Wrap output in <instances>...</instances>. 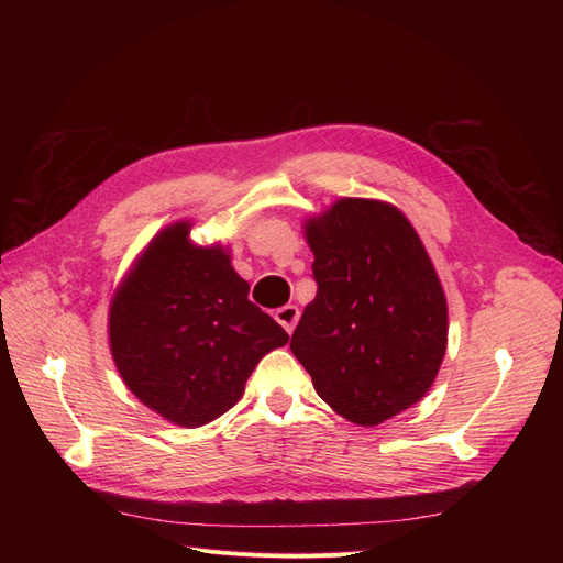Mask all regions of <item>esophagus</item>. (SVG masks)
Returning <instances> with one entry per match:
<instances>
[{
  "mask_svg": "<svg viewBox=\"0 0 563 563\" xmlns=\"http://www.w3.org/2000/svg\"><path fill=\"white\" fill-rule=\"evenodd\" d=\"M275 319L282 323V327H284L288 333H294L296 323H298V319H300V310L296 308V305H284V308H279V310L275 312Z\"/></svg>",
  "mask_w": 563,
  "mask_h": 563,
  "instance_id": "obj_1",
  "label": "esophagus"
}]
</instances>
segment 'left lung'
Here are the masks:
<instances>
[{"label":"left lung","instance_id":"8db88e82","mask_svg":"<svg viewBox=\"0 0 563 563\" xmlns=\"http://www.w3.org/2000/svg\"><path fill=\"white\" fill-rule=\"evenodd\" d=\"M317 296L291 352L317 395L356 424H378L424 397L446 352L449 312L428 251L406 216L340 199L308 223Z\"/></svg>","mask_w":563,"mask_h":563}]
</instances>
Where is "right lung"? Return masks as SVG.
<instances>
[{
	"instance_id": "1",
	"label": "right lung",
	"mask_w": 563,
	"mask_h": 563,
	"mask_svg": "<svg viewBox=\"0 0 563 563\" xmlns=\"http://www.w3.org/2000/svg\"><path fill=\"white\" fill-rule=\"evenodd\" d=\"M187 223L164 230L119 288L110 347L126 387L183 428L223 416L263 356L288 333L249 300L223 249L187 242Z\"/></svg>"
}]
</instances>
